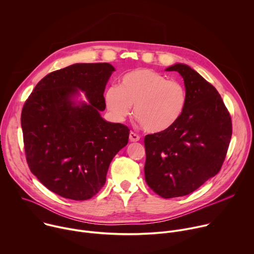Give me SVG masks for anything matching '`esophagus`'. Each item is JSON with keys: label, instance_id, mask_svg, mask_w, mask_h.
<instances>
[{"label": "esophagus", "instance_id": "obj_1", "mask_svg": "<svg viewBox=\"0 0 254 254\" xmlns=\"http://www.w3.org/2000/svg\"><path fill=\"white\" fill-rule=\"evenodd\" d=\"M129 140L130 141H138L139 140V135L134 133V132H132V131H130L129 132Z\"/></svg>", "mask_w": 254, "mask_h": 254}]
</instances>
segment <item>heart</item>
Instances as JSON below:
<instances>
[{
  "label": "heart",
  "mask_w": 254,
  "mask_h": 254,
  "mask_svg": "<svg viewBox=\"0 0 254 254\" xmlns=\"http://www.w3.org/2000/svg\"><path fill=\"white\" fill-rule=\"evenodd\" d=\"M104 102L112 117L123 122L130 114L150 132L172 127L183 116L187 90L183 83L168 80L151 69H135L125 74L119 86L105 89Z\"/></svg>",
  "instance_id": "b5f03b06"
}]
</instances>
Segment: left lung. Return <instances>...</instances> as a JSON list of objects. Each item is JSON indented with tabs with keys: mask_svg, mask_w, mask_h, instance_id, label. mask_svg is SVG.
<instances>
[{
	"mask_svg": "<svg viewBox=\"0 0 254 254\" xmlns=\"http://www.w3.org/2000/svg\"><path fill=\"white\" fill-rule=\"evenodd\" d=\"M166 71L183 77L187 104L172 127L144 136V178L155 193L168 199L192 193L220 171L232 124L218 91L197 71L182 63Z\"/></svg>",
	"mask_w": 254,
	"mask_h": 254,
	"instance_id": "obj_1",
	"label": "left lung"
}]
</instances>
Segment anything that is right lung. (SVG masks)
Returning <instances> with one entry per match:
<instances>
[{"instance_id": "add662e5", "label": "right lung", "mask_w": 254, "mask_h": 254, "mask_svg": "<svg viewBox=\"0 0 254 254\" xmlns=\"http://www.w3.org/2000/svg\"><path fill=\"white\" fill-rule=\"evenodd\" d=\"M115 67L76 63L46 75L35 86L21 115L31 172L55 194L87 200L103 187L114 157L129 129L104 121V89ZM82 91L87 102L77 101Z\"/></svg>"}]
</instances>
